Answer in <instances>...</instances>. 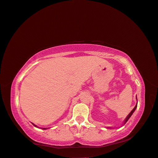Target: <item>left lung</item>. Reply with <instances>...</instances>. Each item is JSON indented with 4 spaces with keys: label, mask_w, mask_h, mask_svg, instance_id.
Here are the masks:
<instances>
[{
    "label": "left lung",
    "mask_w": 158,
    "mask_h": 158,
    "mask_svg": "<svg viewBox=\"0 0 158 158\" xmlns=\"http://www.w3.org/2000/svg\"><path fill=\"white\" fill-rule=\"evenodd\" d=\"M137 104H136V105H135V107H134V109H133V110H132V111H131L130 114H129L127 115V117H126V119H124V124H125V123H127V122L128 119H130V117L131 116H132V114H133V112H134L135 111V110H136V108H137Z\"/></svg>",
    "instance_id": "left-lung-1"
}]
</instances>
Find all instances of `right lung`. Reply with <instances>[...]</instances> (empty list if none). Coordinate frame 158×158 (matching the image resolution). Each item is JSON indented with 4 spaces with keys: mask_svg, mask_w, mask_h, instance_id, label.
<instances>
[{
    "mask_svg": "<svg viewBox=\"0 0 158 158\" xmlns=\"http://www.w3.org/2000/svg\"><path fill=\"white\" fill-rule=\"evenodd\" d=\"M34 124V125L35 127H37V126L35 125V124ZM41 129H43V130H46V129H47V128H41Z\"/></svg>",
    "mask_w": 158,
    "mask_h": 158,
    "instance_id": "obj_1",
    "label": "right lung"
}]
</instances>
